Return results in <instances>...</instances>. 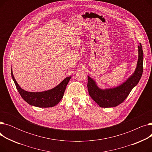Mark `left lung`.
<instances>
[{
  "label": "left lung",
  "instance_id": "1",
  "mask_svg": "<svg viewBox=\"0 0 152 152\" xmlns=\"http://www.w3.org/2000/svg\"><path fill=\"white\" fill-rule=\"evenodd\" d=\"M139 59L137 68L134 73L127 80L117 87L110 89H100L95 84V82L88 76L89 94L95 103L102 108L115 107L123 103L128 96L131 91L139 82L143 73V53L142 47L140 43L138 46Z\"/></svg>",
  "mask_w": 152,
  "mask_h": 152
}]
</instances>
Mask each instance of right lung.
I'll list each match as a JSON object with an SVG mask.
<instances>
[{
  "label": "right lung",
  "mask_w": 152,
  "mask_h": 152,
  "mask_svg": "<svg viewBox=\"0 0 152 152\" xmlns=\"http://www.w3.org/2000/svg\"><path fill=\"white\" fill-rule=\"evenodd\" d=\"M11 75L16 87L23 100L31 105L41 108L52 107L58 104L63 98L66 87L71 79V76L66 77L57 87L49 91L41 92H29L22 89L19 86L13 76L12 71Z\"/></svg>",
  "instance_id": "right-lung-1"
}]
</instances>
